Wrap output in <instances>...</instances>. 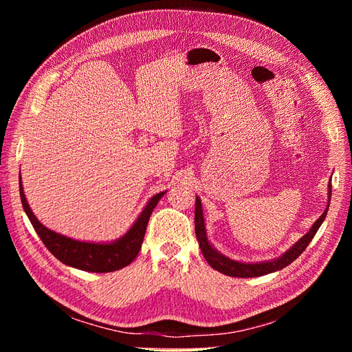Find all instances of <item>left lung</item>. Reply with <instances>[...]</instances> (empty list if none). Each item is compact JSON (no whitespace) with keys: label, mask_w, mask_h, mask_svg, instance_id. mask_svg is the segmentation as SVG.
Instances as JSON below:
<instances>
[{"label":"left lung","mask_w":352,"mask_h":352,"mask_svg":"<svg viewBox=\"0 0 352 352\" xmlns=\"http://www.w3.org/2000/svg\"><path fill=\"white\" fill-rule=\"evenodd\" d=\"M330 194H332V185L329 184V202H330ZM329 207L324 210L323 214L318 217L311 229L308 230V233L298 241L294 247L287 250L282 257L272 260V261H264V263H241V261H233L225 255H221L217 252L214 248L211 247V243L207 239V233H206V226H204V216H202V208H201V201L197 197L195 202V235L199 243V248L204 258L207 263L211 265L212 269H216L217 272L232 276V278H258V276L269 274L273 272L282 270L286 265H289L294 260H296L300 255L304 252V250L308 247V243L311 242L314 235L317 233L318 228L322 226V223L326 219Z\"/></svg>","instance_id":"1"}]
</instances>
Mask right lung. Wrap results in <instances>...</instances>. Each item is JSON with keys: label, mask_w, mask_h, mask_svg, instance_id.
<instances>
[{"label": "right lung", "mask_w": 352, "mask_h": 352, "mask_svg": "<svg viewBox=\"0 0 352 352\" xmlns=\"http://www.w3.org/2000/svg\"><path fill=\"white\" fill-rule=\"evenodd\" d=\"M19 186L23 210L48 251L61 263L70 265V267L94 273L116 272L129 265L136 258L145 236L148 220H150L157 202L164 195V192H160L148 201L141 216L133 223V226L127 230L126 235L110 243H94L63 236L57 232L47 229L34 216V212H32L28 204L22 186V179H20Z\"/></svg>", "instance_id": "right-lung-1"}]
</instances>
